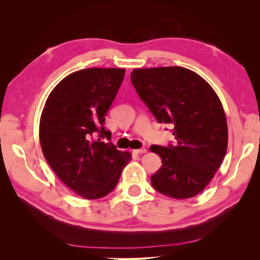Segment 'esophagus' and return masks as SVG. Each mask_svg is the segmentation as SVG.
<instances>
[{"mask_svg": "<svg viewBox=\"0 0 260 260\" xmlns=\"http://www.w3.org/2000/svg\"><path fill=\"white\" fill-rule=\"evenodd\" d=\"M133 152H135L136 154H144V153H146V148L142 147V148H139V149H135Z\"/></svg>", "mask_w": 260, "mask_h": 260, "instance_id": "34e87169", "label": "esophagus"}]
</instances>
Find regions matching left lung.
<instances>
[{
	"mask_svg": "<svg viewBox=\"0 0 260 260\" xmlns=\"http://www.w3.org/2000/svg\"><path fill=\"white\" fill-rule=\"evenodd\" d=\"M131 82L159 123L174 125L175 145H152L161 167L153 187L172 199L201 193L221 165L228 124L221 102L201 76L183 67L135 69Z\"/></svg>",
	"mask_w": 260,
	"mask_h": 260,
	"instance_id": "1",
	"label": "left lung"
}]
</instances>
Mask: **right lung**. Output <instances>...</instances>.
Instances as JSON below:
<instances>
[{
  "label": "right lung",
  "mask_w": 260,
  "mask_h": 260,
  "mask_svg": "<svg viewBox=\"0 0 260 260\" xmlns=\"http://www.w3.org/2000/svg\"><path fill=\"white\" fill-rule=\"evenodd\" d=\"M123 68H88L68 75L50 93L40 119L43 155L59 180L88 200L116 187L129 152L103 142L105 116L120 88Z\"/></svg>",
  "instance_id": "right-lung-1"
}]
</instances>
